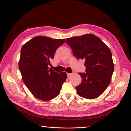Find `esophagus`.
Returning <instances> with one entry per match:
<instances>
[{"label":"esophagus","instance_id":"esophagus-1","mask_svg":"<svg viewBox=\"0 0 131 131\" xmlns=\"http://www.w3.org/2000/svg\"><path fill=\"white\" fill-rule=\"evenodd\" d=\"M67 76L69 77H70L71 75H72V74H71V73H67Z\"/></svg>","mask_w":131,"mask_h":131}]
</instances>
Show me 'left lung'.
<instances>
[{"instance_id":"1","label":"left lung","mask_w":131,"mask_h":131,"mask_svg":"<svg viewBox=\"0 0 131 131\" xmlns=\"http://www.w3.org/2000/svg\"><path fill=\"white\" fill-rule=\"evenodd\" d=\"M66 42L75 57L85 60L86 73H79L82 80L76 87L78 94L89 100L98 97L112 80L114 65L110 50L92 34L67 38Z\"/></svg>"}]
</instances>
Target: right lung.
Wrapping results in <instances>:
<instances>
[{
	"label": "right lung",
	"instance_id": "right-lung-1",
	"mask_svg": "<svg viewBox=\"0 0 131 131\" xmlns=\"http://www.w3.org/2000/svg\"><path fill=\"white\" fill-rule=\"evenodd\" d=\"M64 41L63 39L37 36L22 47L18 67L22 80L39 100L47 101L56 97L66 80V72H54L48 67L56 50Z\"/></svg>",
	"mask_w": 131,
	"mask_h": 131
}]
</instances>
